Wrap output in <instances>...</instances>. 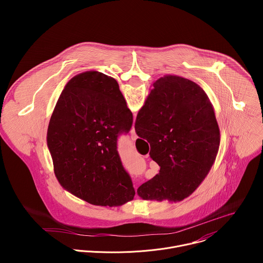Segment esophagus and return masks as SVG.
Returning a JSON list of instances; mask_svg holds the SVG:
<instances>
[{"label": "esophagus", "instance_id": "esophagus-1", "mask_svg": "<svg viewBox=\"0 0 263 263\" xmlns=\"http://www.w3.org/2000/svg\"><path fill=\"white\" fill-rule=\"evenodd\" d=\"M136 138H137V134H136L135 129H134V127H133L132 130H131V139H132V140H135Z\"/></svg>", "mask_w": 263, "mask_h": 263}]
</instances>
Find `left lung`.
Returning <instances> with one entry per match:
<instances>
[{"instance_id":"1","label":"left lung","mask_w":263,"mask_h":263,"mask_svg":"<svg viewBox=\"0 0 263 263\" xmlns=\"http://www.w3.org/2000/svg\"><path fill=\"white\" fill-rule=\"evenodd\" d=\"M133 116L116 79L89 70L71 78L51 117L47 142L55 176L65 191L97 206H122L135 191L118 137Z\"/></svg>"}]
</instances>
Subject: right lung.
<instances>
[{"label":"right lung","mask_w":263,"mask_h":263,"mask_svg":"<svg viewBox=\"0 0 263 263\" xmlns=\"http://www.w3.org/2000/svg\"><path fill=\"white\" fill-rule=\"evenodd\" d=\"M136 134L147 140L159 174L140 185L143 200L179 202L190 197L215 161L219 129L212 104L195 82L175 74L153 84L135 122Z\"/></svg>","instance_id":"right-lung-1"}]
</instances>
